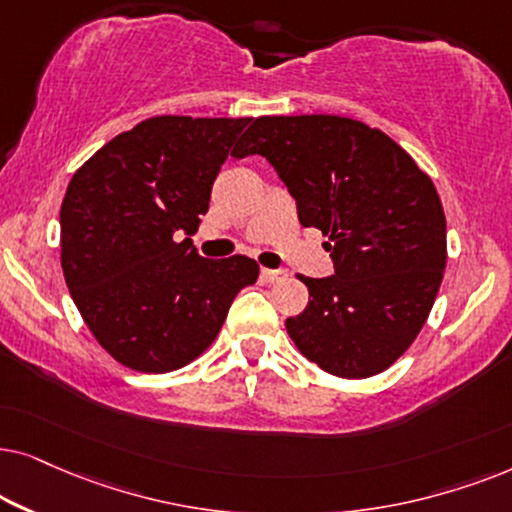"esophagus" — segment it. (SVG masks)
Here are the masks:
<instances>
[{
    "mask_svg": "<svg viewBox=\"0 0 512 512\" xmlns=\"http://www.w3.org/2000/svg\"><path fill=\"white\" fill-rule=\"evenodd\" d=\"M285 276H288V274H285V271H281V269H262V281L264 283H278V281H283Z\"/></svg>",
    "mask_w": 512,
    "mask_h": 512,
    "instance_id": "34e87169",
    "label": "esophagus"
}]
</instances>
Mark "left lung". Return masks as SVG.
Returning a JSON list of instances; mask_svg holds the SVG:
<instances>
[{"label":"left lung","mask_w":512,"mask_h":512,"mask_svg":"<svg viewBox=\"0 0 512 512\" xmlns=\"http://www.w3.org/2000/svg\"><path fill=\"white\" fill-rule=\"evenodd\" d=\"M231 154L264 156L299 222L327 236L335 276H299L309 304L285 320L302 356L342 379L391 367L445 274L447 222L431 177L379 128L332 114L252 119Z\"/></svg>","instance_id":"1"}]
</instances>
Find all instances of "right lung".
I'll list each match as a JSON object with an SVG mask.
<instances>
[{"label":"right lung","instance_id":"obj_1","mask_svg":"<svg viewBox=\"0 0 512 512\" xmlns=\"http://www.w3.org/2000/svg\"><path fill=\"white\" fill-rule=\"evenodd\" d=\"M250 119L152 117L100 147L67 185L60 264L77 309L117 363L180 370L222 330L255 260L192 245L220 166Z\"/></svg>","mask_w":512,"mask_h":512}]
</instances>
